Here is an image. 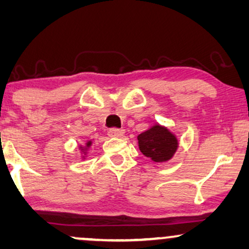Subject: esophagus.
<instances>
[{"label": "esophagus", "instance_id": "obj_1", "mask_svg": "<svg viewBox=\"0 0 249 249\" xmlns=\"http://www.w3.org/2000/svg\"><path fill=\"white\" fill-rule=\"evenodd\" d=\"M108 136L110 137H122L124 135V129H117V128H112L108 130Z\"/></svg>", "mask_w": 249, "mask_h": 249}]
</instances>
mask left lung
<instances>
[{"label": "left lung", "mask_w": 249, "mask_h": 249, "mask_svg": "<svg viewBox=\"0 0 249 249\" xmlns=\"http://www.w3.org/2000/svg\"><path fill=\"white\" fill-rule=\"evenodd\" d=\"M141 152L152 161L162 163L169 161L178 148V139L168 128L154 124L148 130L138 135Z\"/></svg>", "instance_id": "left-lung-1"}]
</instances>
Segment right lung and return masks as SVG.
Instances as JSON below:
<instances>
[{"instance_id": "1", "label": "right lung", "mask_w": 249, "mask_h": 249, "mask_svg": "<svg viewBox=\"0 0 249 249\" xmlns=\"http://www.w3.org/2000/svg\"><path fill=\"white\" fill-rule=\"evenodd\" d=\"M90 145H91V142L88 141V142H86V146H85V147H83V146H80V149L84 152V154H85V153H86L87 149L90 147ZM83 158H84V156H83Z\"/></svg>"}]
</instances>
